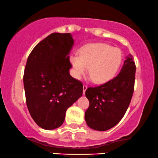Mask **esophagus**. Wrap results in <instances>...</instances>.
Masks as SVG:
<instances>
[{"mask_svg":"<svg viewBox=\"0 0 158 158\" xmlns=\"http://www.w3.org/2000/svg\"><path fill=\"white\" fill-rule=\"evenodd\" d=\"M87 89V85H83V94L84 95H85V91H86V89Z\"/></svg>","mask_w":158,"mask_h":158,"instance_id":"obj_1","label":"esophagus"}]
</instances>
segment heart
<instances>
[{"instance_id":"obj_1","label":"heart","mask_w":158,"mask_h":158,"mask_svg":"<svg viewBox=\"0 0 158 158\" xmlns=\"http://www.w3.org/2000/svg\"><path fill=\"white\" fill-rule=\"evenodd\" d=\"M123 61L120 49L106 44H93L81 49L79 56L71 57L73 74L76 79L88 72L94 82H106L114 77Z\"/></svg>"}]
</instances>
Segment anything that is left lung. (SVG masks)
Wrapping results in <instances>:
<instances>
[{
    "label": "left lung",
    "mask_w": 158,
    "mask_h": 158,
    "mask_svg": "<svg viewBox=\"0 0 158 158\" xmlns=\"http://www.w3.org/2000/svg\"><path fill=\"white\" fill-rule=\"evenodd\" d=\"M135 74L133 57L129 55L117 77L103 85L87 89L85 95L89 106L85 117L90 128L105 131L121 120L132 98Z\"/></svg>",
    "instance_id": "1"
}]
</instances>
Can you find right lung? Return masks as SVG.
<instances>
[{
    "label": "right lung",
    "mask_w": 158,
    "mask_h": 158,
    "mask_svg": "<svg viewBox=\"0 0 158 158\" xmlns=\"http://www.w3.org/2000/svg\"><path fill=\"white\" fill-rule=\"evenodd\" d=\"M73 43L71 33H52L33 48L26 63V103L31 117L43 129L61 126L68 108L82 95V83L69 73Z\"/></svg>",
    "instance_id": "1"
}]
</instances>
